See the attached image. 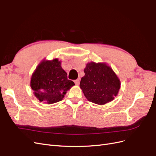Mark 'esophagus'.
Masks as SVG:
<instances>
[{
    "mask_svg": "<svg viewBox=\"0 0 156 156\" xmlns=\"http://www.w3.org/2000/svg\"><path fill=\"white\" fill-rule=\"evenodd\" d=\"M75 84H76V85H79V83H80V79H76V80H75Z\"/></svg>",
    "mask_w": 156,
    "mask_h": 156,
    "instance_id": "1",
    "label": "esophagus"
}]
</instances>
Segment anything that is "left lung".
Instances as JSON below:
<instances>
[{
	"label": "left lung",
	"mask_w": 156,
	"mask_h": 156,
	"mask_svg": "<svg viewBox=\"0 0 156 156\" xmlns=\"http://www.w3.org/2000/svg\"><path fill=\"white\" fill-rule=\"evenodd\" d=\"M80 87L87 100L98 105L112 101L120 87V82L112 69L104 63L92 62L84 69Z\"/></svg>",
	"instance_id": "obj_1"
}]
</instances>
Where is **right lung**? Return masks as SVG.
Segmentation results:
<instances>
[{"label": "right lung", "mask_w": 156, "mask_h": 156, "mask_svg": "<svg viewBox=\"0 0 156 156\" xmlns=\"http://www.w3.org/2000/svg\"><path fill=\"white\" fill-rule=\"evenodd\" d=\"M74 83L68 79L58 59L43 61L33 73L30 87L40 101L51 104L61 101Z\"/></svg>", "instance_id": "right-lung-1"}]
</instances>
